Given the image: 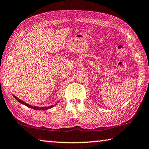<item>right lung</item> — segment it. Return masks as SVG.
Listing matches in <instances>:
<instances>
[{
  "mask_svg": "<svg viewBox=\"0 0 149 149\" xmlns=\"http://www.w3.org/2000/svg\"><path fill=\"white\" fill-rule=\"evenodd\" d=\"M13 97L15 98V99H16V100H17V101H18L19 102L21 103V104H24L25 106H26V107H28L29 108H33V109H35V110H48V109H50V108H52V107H53L54 106V105H52V106H50V107H33V106H31V105H29L28 104H27V103L24 102V101H22V100L19 99L18 98L16 97V96L13 95Z\"/></svg>",
  "mask_w": 149,
  "mask_h": 149,
  "instance_id": "obj_1",
  "label": "right lung"
}]
</instances>
